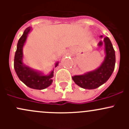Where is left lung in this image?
I'll return each mask as SVG.
<instances>
[{
    "instance_id": "1",
    "label": "left lung",
    "mask_w": 129,
    "mask_h": 129,
    "mask_svg": "<svg viewBox=\"0 0 129 129\" xmlns=\"http://www.w3.org/2000/svg\"><path fill=\"white\" fill-rule=\"evenodd\" d=\"M102 37V36H101ZM105 57L99 68L84 75H74L72 79L80 87L85 89H94L106 82L114 72L115 64V50L109 37L104 39Z\"/></svg>"
}]
</instances>
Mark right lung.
Listing matches in <instances>:
<instances>
[{"label": "right lung", "mask_w": 129, "mask_h": 129, "mask_svg": "<svg viewBox=\"0 0 129 129\" xmlns=\"http://www.w3.org/2000/svg\"><path fill=\"white\" fill-rule=\"evenodd\" d=\"M30 30V27H27L18 41L14 57V69L19 79L27 87L34 89L42 90L52 84L54 71H52L49 75H44L41 72L34 71L23 63V47ZM58 62L55 63V67L58 66Z\"/></svg>", "instance_id": "add662e5"}]
</instances>
